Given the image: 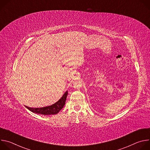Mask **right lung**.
I'll return each mask as SVG.
<instances>
[{
	"label": "right lung",
	"mask_w": 150,
	"mask_h": 150,
	"mask_svg": "<svg viewBox=\"0 0 150 150\" xmlns=\"http://www.w3.org/2000/svg\"><path fill=\"white\" fill-rule=\"evenodd\" d=\"M67 95H68V91L65 92V93L63 95V96L60 98V99L59 101H57L54 104L49 106H46V107H44V108H31L27 106H25V107L29 110H30L33 113L43 115H55L58 113L60 111V110L62 109L63 106L65 105Z\"/></svg>",
	"instance_id": "right-lung-1"
}]
</instances>
